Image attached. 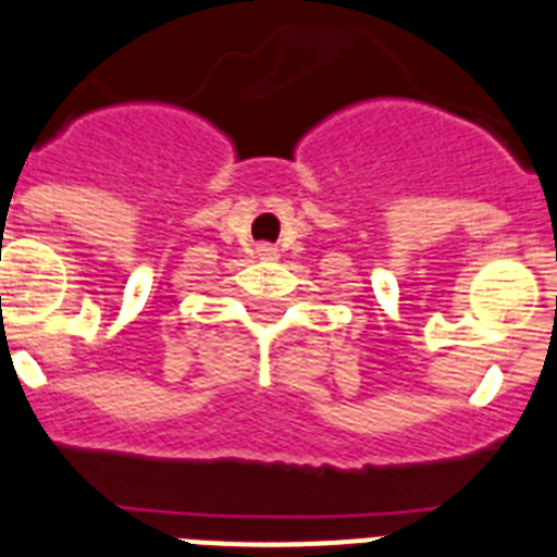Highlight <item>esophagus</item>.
I'll return each mask as SVG.
<instances>
[{"mask_svg": "<svg viewBox=\"0 0 557 557\" xmlns=\"http://www.w3.org/2000/svg\"><path fill=\"white\" fill-rule=\"evenodd\" d=\"M257 257H260V260H277V249H274L271 243H260V246H257Z\"/></svg>", "mask_w": 557, "mask_h": 557, "instance_id": "esophagus-1", "label": "esophagus"}]
</instances>
